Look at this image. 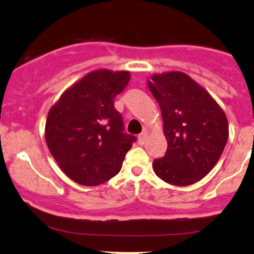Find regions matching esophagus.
Returning a JSON list of instances; mask_svg holds the SVG:
<instances>
[{
  "label": "esophagus",
  "instance_id": "34e87169",
  "mask_svg": "<svg viewBox=\"0 0 254 254\" xmlns=\"http://www.w3.org/2000/svg\"><path fill=\"white\" fill-rule=\"evenodd\" d=\"M147 136H148L147 131H143L142 133H139V135H138V143L143 144L145 142V139H147Z\"/></svg>",
  "mask_w": 254,
  "mask_h": 254
}]
</instances>
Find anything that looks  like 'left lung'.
<instances>
[{"label": "left lung", "mask_w": 254, "mask_h": 254, "mask_svg": "<svg viewBox=\"0 0 254 254\" xmlns=\"http://www.w3.org/2000/svg\"><path fill=\"white\" fill-rule=\"evenodd\" d=\"M148 88L161 109L167 151L153 162L160 179L176 186L199 182L228 139V121L212 97L182 71L155 74Z\"/></svg>", "instance_id": "left-lung-1"}]
</instances>
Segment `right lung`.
<instances>
[{"instance_id": "add662e5", "label": "right lung", "mask_w": 254, "mask_h": 254, "mask_svg": "<svg viewBox=\"0 0 254 254\" xmlns=\"http://www.w3.org/2000/svg\"><path fill=\"white\" fill-rule=\"evenodd\" d=\"M129 81V71H92L66 89L49 111L46 144L75 183L100 185L121 171L136 137L124 132L115 98Z\"/></svg>"}]
</instances>
